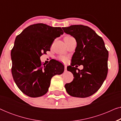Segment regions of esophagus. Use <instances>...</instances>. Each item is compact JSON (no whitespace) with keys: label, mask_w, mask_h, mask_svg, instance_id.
<instances>
[{"label":"esophagus","mask_w":121,"mask_h":121,"mask_svg":"<svg viewBox=\"0 0 121 121\" xmlns=\"http://www.w3.org/2000/svg\"><path fill=\"white\" fill-rule=\"evenodd\" d=\"M67 65H64V69H65V71H67Z\"/></svg>","instance_id":"1"}]
</instances>
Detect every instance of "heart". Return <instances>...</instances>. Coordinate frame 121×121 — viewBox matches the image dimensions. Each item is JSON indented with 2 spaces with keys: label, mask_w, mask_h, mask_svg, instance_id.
<instances>
[{
  "label": "heart",
  "mask_w": 121,
  "mask_h": 121,
  "mask_svg": "<svg viewBox=\"0 0 121 121\" xmlns=\"http://www.w3.org/2000/svg\"><path fill=\"white\" fill-rule=\"evenodd\" d=\"M65 37H70V36H66ZM59 59H60L61 61H62V62H66L68 60V58L67 57H65V56H60V57H59Z\"/></svg>",
  "instance_id": "obj_1"
}]
</instances>
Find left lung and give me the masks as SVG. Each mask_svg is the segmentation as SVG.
Segmentation results:
<instances>
[{
	"mask_svg": "<svg viewBox=\"0 0 121 121\" xmlns=\"http://www.w3.org/2000/svg\"><path fill=\"white\" fill-rule=\"evenodd\" d=\"M62 29L77 41L73 62L84 67L82 70L74 67V64L73 67H67L74 78L72 82L65 85L66 91L73 97L90 96L100 88L106 78L108 51L103 39L88 26L75 25Z\"/></svg>",
	"mask_w": 121,
	"mask_h": 121,
	"instance_id": "8db88e82",
	"label": "left lung"
}]
</instances>
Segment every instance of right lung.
Here are the masks:
<instances>
[{"mask_svg":"<svg viewBox=\"0 0 121 121\" xmlns=\"http://www.w3.org/2000/svg\"><path fill=\"white\" fill-rule=\"evenodd\" d=\"M63 33L61 27L36 24L16 36L11 52V73L16 85L28 96L44 95L52 78L63 73L64 66L58 61L53 60L45 65L40 60L43 54L50 51L54 39Z\"/></svg>","mask_w":121,"mask_h":121,"instance_id":"1","label":"right lung"}]
</instances>
